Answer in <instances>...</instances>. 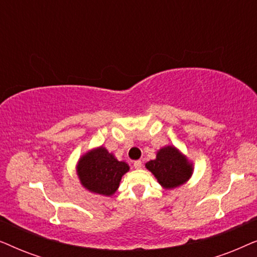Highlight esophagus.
Returning <instances> with one entry per match:
<instances>
[{
	"mask_svg": "<svg viewBox=\"0 0 257 257\" xmlns=\"http://www.w3.org/2000/svg\"><path fill=\"white\" fill-rule=\"evenodd\" d=\"M133 166H135L136 170H140V168H142V166H143L142 160H136L135 163H133Z\"/></svg>",
	"mask_w": 257,
	"mask_h": 257,
	"instance_id": "34e87169",
	"label": "esophagus"
}]
</instances>
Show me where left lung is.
Segmentation results:
<instances>
[{"label": "left lung", "instance_id": "8db88e82", "mask_svg": "<svg viewBox=\"0 0 257 257\" xmlns=\"http://www.w3.org/2000/svg\"><path fill=\"white\" fill-rule=\"evenodd\" d=\"M145 167L164 189L180 187L192 178L194 172L193 161L174 145H166L158 150L156 159L147 161Z\"/></svg>", "mask_w": 257, "mask_h": 257}]
</instances>
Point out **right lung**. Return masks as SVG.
I'll return each instance as SVG.
<instances>
[{
	"mask_svg": "<svg viewBox=\"0 0 257 257\" xmlns=\"http://www.w3.org/2000/svg\"><path fill=\"white\" fill-rule=\"evenodd\" d=\"M128 171V164L119 161L104 146L89 150L76 165L80 185L90 193L104 196H112L118 191L122 175Z\"/></svg>",
	"mask_w": 257,
	"mask_h": 257,
	"instance_id": "1",
	"label": "right lung"
}]
</instances>
